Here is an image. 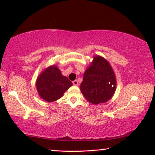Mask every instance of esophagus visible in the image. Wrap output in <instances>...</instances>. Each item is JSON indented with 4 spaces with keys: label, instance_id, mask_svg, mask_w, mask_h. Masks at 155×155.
Here are the masks:
<instances>
[{
    "label": "esophagus",
    "instance_id": "obj_1",
    "mask_svg": "<svg viewBox=\"0 0 155 155\" xmlns=\"http://www.w3.org/2000/svg\"><path fill=\"white\" fill-rule=\"evenodd\" d=\"M72 83H73V85H74V86H78V81H77V80H75V81H74L72 82Z\"/></svg>",
    "mask_w": 155,
    "mask_h": 155
}]
</instances>
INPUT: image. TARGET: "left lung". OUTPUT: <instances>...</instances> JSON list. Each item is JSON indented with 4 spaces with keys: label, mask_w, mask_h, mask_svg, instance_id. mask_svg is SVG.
<instances>
[{
    "label": "left lung",
    "mask_w": 155,
    "mask_h": 155,
    "mask_svg": "<svg viewBox=\"0 0 155 155\" xmlns=\"http://www.w3.org/2000/svg\"><path fill=\"white\" fill-rule=\"evenodd\" d=\"M116 77L109 61L96 55L83 74L81 91L87 101L94 104L104 103L114 95Z\"/></svg>",
    "instance_id": "obj_1"
}]
</instances>
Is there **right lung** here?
Returning <instances> with one entry per match:
<instances>
[{
    "label": "right lung",
    "instance_id": "1",
    "mask_svg": "<svg viewBox=\"0 0 155 155\" xmlns=\"http://www.w3.org/2000/svg\"><path fill=\"white\" fill-rule=\"evenodd\" d=\"M36 89L41 98L48 103L56 101L72 85L68 77L63 76L58 67L51 65L37 78Z\"/></svg>",
    "mask_w": 155,
    "mask_h": 155
}]
</instances>
